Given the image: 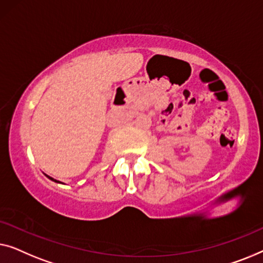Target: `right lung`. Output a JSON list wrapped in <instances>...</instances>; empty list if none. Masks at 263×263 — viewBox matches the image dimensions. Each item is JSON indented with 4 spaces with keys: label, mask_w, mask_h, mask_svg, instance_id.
I'll list each match as a JSON object with an SVG mask.
<instances>
[{
    "label": "right lung",
    "mask_w": 263,
    "mask_h": 263,
    "mask_svg": "<svg viewBox=\"0 0 263 263\" xmlns=\"http://www.w3.org/2000/svg\"><path fill=\"white\" fill-rule=\"evenodd\" d=\"M45 175H46V174H45ZM46 177H49V179H50V180H52V181H53V182H57V183H62V182H61V181H58V180H54V179H53V177H51V176H49V175H46Z\"/></svg>",
    "instance_id": "right-lung-1"
}]
</instances>
